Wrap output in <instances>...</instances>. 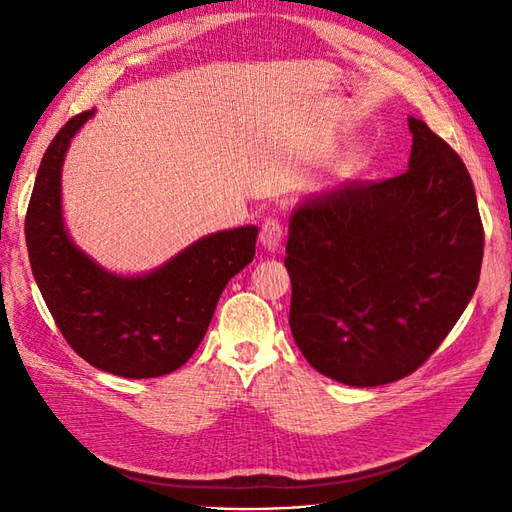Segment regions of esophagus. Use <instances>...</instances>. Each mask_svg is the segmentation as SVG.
<instances>
[{
    "label": "esophagus",
    "mask_w": 512,
    "mask_h": 512,
    "mask_svg": "<svg viewBox=\"0 0 512 512\" xmlns=\"http://www.w3.org/2000/svg\"><path fill=\"white\" fill-rule=\"evenodd\" d=\"M281 239H284V226L275 217H266L262 231H259V242L266 250H277L281 246Z\"/></svg>",
    "instance_id": "1"
}]
</instances>
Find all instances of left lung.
Wrapping results in <instances>:
<instances>
[{"mask_svg": "<svg viewBox=\"0 0 512 512\" xmlns=\"http://www.w3.org/2000/svg\"><path fill=\"white\" fill-rule=\"evenodd\" d=\"M409 169L314 195L290 217V330L332 380L376 387L427 361L480 281L484 226L462 158L409 118Z\"/></svg>", "mask_w": 512, "mask_h": 512, "instance_id": "1", "label": "left lung"}]
</instances>
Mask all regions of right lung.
Masks as SVG:
<instances>
[{
	"instance_id": "right-lung-1",
	"label": "right lung",
	"mask_w": 512,
	"mask_h": 512,
	"mask_svg": "<svg viewBox=\"0 0 512 512\" xmlns=\"http://www.w3.org/2000/svg\"><path fill=\"white\" fill-rule=\"evenodd\" d=\"M94 110L72 116L41 158L26 211V246L43 301L83 361L123 378L176 372L204 339L228 279L253 262L257 226L220 231L145 277L96 266L65 233L61 165Z\"/></svg>"
}]
</instances>
